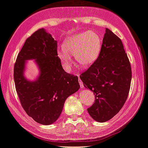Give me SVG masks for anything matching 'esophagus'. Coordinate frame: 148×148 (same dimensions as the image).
<instances>
[{
    "mask_svg": "<svg viewBox=\"0 0 148 148\" xmlns=\"http://www.w3.org/2000/svg\"><path fill=\"white\" fill-rule=\"evenodd\" d=\"M78 82H79V84H80V88H83L84 86H83V82H82V80H80V77H79V75H78Z\"/></svg>",
    "mask_w": 148,
    "mask_h": 148,
    "instance_id": "34e87169",
    "label": "esophagus"
}]
</instances>
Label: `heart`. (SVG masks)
<instances>
[{
    "label": "heart",
    "instance_id": "heart-1",
    "mask_svg": "<svg viewBox=\"0 0 148 148\" xmlns=\"http://www.w3.org/2000/svg\"><path fill=\"white\" fill-rule=\"evenodd\" d=\"M62 48L63 50H58V55L65 71L71 72V56H74L82 67H88L94 63L101 49V39L96 32H84L66 38Z\"/></svg>",
    "mask_w": 148,
    "mask_h": 148
}]
</instances>
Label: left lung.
<instances>
[{
    "label": "left lung",
    "mask_w": 148,
    "mask_h": 148,
    "mask_svg": "<svg viewBox=\"0 0 148 148\" xmlns=\"http://www.w3.org/2000/svg\"><path fill=\"white\" fill-rule=\"evenodd\" d=\"M80 78L95 94V103L88 109L95 121L105 122L120 111L130 91L131 65L121 39L109 29L99 58Z\"/></svg>",
    "instance_id": "obj_1"
}]
</instances>
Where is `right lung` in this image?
<instances>
[{
	"label": "right lung",
	"instance_id": "1",
	"mask_svg": "<svg viewBox=\"0 0 148 148\" xmlns=\"http://www.w3.org/2000/svg\"><path fill=\"white\" fill-rule=\"evenodd\" d=\"M57 47L52 35L39 29L26 39L14 65V82L21 106L35 122L44 125L56 122L67 98L80 88L77 76L62 68ZM30 59L35 60L40 71L34 81L24 75Z\"/></svg>",
	"mask_w": 148,
	"mask_h": 148
}]
</instances>
